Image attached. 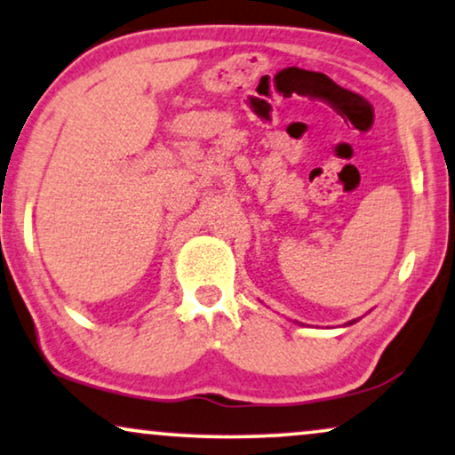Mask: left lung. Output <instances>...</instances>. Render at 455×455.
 Returning <instances> with one entry per match:
<instances>
[{
    "mask_svg": "<svg viewBox=\"0 0 455 455\" xmlns=\"http://www.w3.org/2000/svg\"><path fill=\"white\" fill-rule=\"evenodd\" d=\"M355 323H356V321H350V323H347V324H355Z\"/></svg>",
    "mask_w": 455,
    "mask_h": 455,
    "instance_id": "8db88e82",
    "label": "left lung"
}]
</instances>
